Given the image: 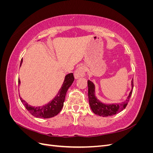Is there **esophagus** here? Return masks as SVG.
Returning a JSON list of instances; mask_svg holds the SVG:
<instances>
[{"label": "esophagus", "instance_id": "obj_1", "mask_svg": "<svg viewBox=\"0 0 153 153\" xmlns=\"http://www.w3.org/2000/svg\"><path fill=\"white\" fill-rule=\"evenodd\" d=\"M85 75V68L83 66H80L78 67L76 71L74 73V76L75 79H78V78L82 77Z\"/></svg>", "mask_w": 153, "mask_h": 153}]
</instances>
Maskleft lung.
Here are the masks:
<instances>
[{
    "instance_id": "left-lung-1",
    "label": "left lung",
    "mask_w": 153,
    "mask_h": 153,
    "mask_svg": "<svg viewBox=\"0 0 153 153\" xmlns=\"http://www.w3.org/2000/svg\"><path fill=\"white\" fill-rule=\"evenodd\" d=\"M88 97L91 108L95 114L102 117L112 116L123 110L127 106L130 99L133 88V79L131 80V90L127 99L122 103L105 104L100 101L95 96V85L90 80H88Z\"/></svg>"
}]
</instances>
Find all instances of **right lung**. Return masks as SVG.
<instances>
[{
	"instance_id": "obj_1",
	"label": "right lung",
	"mask_w": 153,
	"mask_h": 153,
	"mask_svg": "<svg viewBox=\"0 0 153 153\" xmlns=\"http://www.w3.org/2000/svg\"><path fill=\"white\" fill-rule=\"evenodd\" d=\"M22 62L23 60L22 59L20 62V66H22ZM74 79L75 78H74L73 73L68 74L65 76L62 87L59 89L56 96L52 101H50L48 103L45 105L40 106H33L25 102V101L23 100L21 97L20 100L23 105L26 108V109L33 116L38 118L43 119L53 117L55 116V115H57L62 110L67 91L69 89V87L73 84ZM18 84H19V85L20 84V79H18Z\"/></svg>"
}]
</instances>
